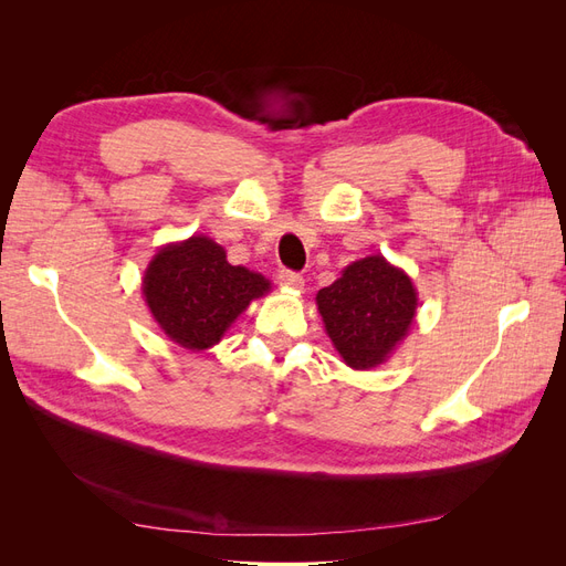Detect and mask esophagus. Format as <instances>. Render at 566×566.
I'll list each match as a JSON object with an SVG mask.
<instances>
[{
  "mask_svg": "<svg viewBox=\"0 0 566 566\" xmlns=\"http://www.w3.org/2000/svg\"><path fill=\"white\" fill-rule=\"evenodd\" d=\"M279 283H281V285H285V287L302 290V285H304V279L300 276L297 271H287V269H283V271H279Z\"/></svg>",
  "mask_w": 566,
  "mask_h": 566,
  "instance_id": "obj_1",
  "label": "esophagus"
}]
</instances>
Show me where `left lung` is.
<instances>
[{"instance_id":"left-lung-1","label":"left lung","mask_w":566,"mask_h":566,"mask_svg":"<svg viewBox=\"0 0 566 566\" xmlns=\"http://www.w3.org/2000/svg\"><path fill=\"white\" fill-rule=\"evenodd\" d=\"M325 331L345 364L368 370L387 361L416 316L418 293L406 273L382 254L349 264L342 276L318 290Z\"/></svg>"}]
</instances>
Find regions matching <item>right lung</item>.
I'll list each match as a JSON object with an SVG mask.
<instances>
[{
    "mask_svg": "<svg viewBox=\"0 0 566 566\" xmlns=\"http://www.w3.org/2000/svg\"><path fill=\"white\" fill-rule=\"evenodd\" d=\"M269 290L262 273L231 266L224 248L208 235L160 248L144 276L153 318L169 339L193 352L217 345L248 304Z\"/></svg>",
    "mask_w": 566,
    "mask_h": 566,
    "instance_id": "1",
    "label": "right lung"
}]
</instances>
